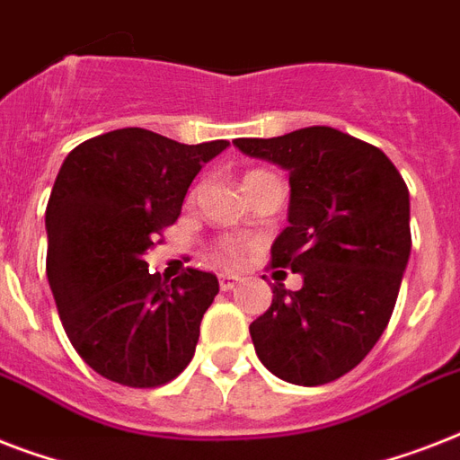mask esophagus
Instances as JSON below:
<instances>
[{
    "instance_id": "esophagus-1",
    "label": "esophagus",
    "mask_w": 460,
    "mask_h": 460,
    "mask_svg": "<svg viewBox=\"0 0 460 460\" xmlns=\"http://www.w3.org/2000/svg\"><path fill=\"white\" fill-rule=\"evenodd\" d=\"M238 277L236 274H219V287H222V291H231V288H236L238 284Z\"/></svg>"
}]
</instances>
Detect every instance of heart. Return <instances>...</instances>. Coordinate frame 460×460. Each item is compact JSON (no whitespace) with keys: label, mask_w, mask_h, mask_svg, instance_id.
I'll use <instances>...</instances> for the list:
<instances>
[{"label":"heart","mask_w":460,"mask_h":460,"mask_svg":"<svg viewBox=\"0 0 460 460\" xmlns=\"http://www.w3.org/2000/svg\"><path fill=\"white\" fill-rule=\"evenodd\" d=\"M255 176H265V172H248V173H245L243 183H245V181L255 179ZM236 252H238V248L234 243H224L222 245V258H234Z\"/></svg>","instance_id":"heart-1"}]
</instances>
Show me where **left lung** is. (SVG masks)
Masks as SVG:
<instances>
[{"label":"left lung","instance_id":"1","mask_svg":"<svg viewBox=\"0 0 460 460\" xmlns=\"http://www.w3.org/2000/svg\"><path fill=\"white\" fill-rule=\"evenodd\" d=\"M234 146L288 172V226L272 265L303 277L298 291L272 288L251 324L255 353L291 385L334 382L370 353L396 305L411 255L406 183L379 147L329 126Z\"/></svg>","mask_w":460,"mask_h":460}]
</instances>
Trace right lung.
Masks as SVG:
<instances>
[{
  "label": "right lung",
  "instance_id": "1",
  "mask_svg": "<svg viewBox=\"0 0 460 460\" xmlns=\"http://www.w3.org/2000/svg\"><path fill=\"white\" fill-rule=\"evenodd\" d=\"M226 140L183 146L146 128H119L64 159L47 202V279L78 356L124 386L166 385L186 370L215 274H150L147 248L173 224L202 166Z\"/></svg>",
  "mask_w": 460,
  "mask_h": 460
}]
</instances>
